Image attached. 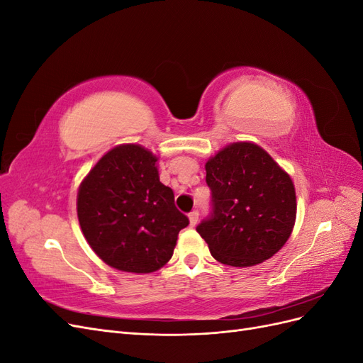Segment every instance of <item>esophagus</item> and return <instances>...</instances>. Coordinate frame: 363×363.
I'll list each match as a JSON object with an SVG mask.
<instances>
[{
    "mask_svg": "<svg viewBox=\"0 0 363 363\" xmlns=\"http://www.w3.org/2000/svg\"><path fill=\"white\" fill-rule=\"evenodd\" d=\"M189 224H191L192 227H195L196 224H199V211H192V212L189 213Z\"/></svg>",
    "mask_w": 363,
    "mask_h": 363,
    "instance_id": "1",
    "label": "esophagus"
}]
</instances>
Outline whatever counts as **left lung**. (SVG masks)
Listing matches in <instances>:
<instances>
[{
  "label": "left lung",
  "mask_w": 363,
  "mask_h": 363,
  "mask_svg": "<svg viewBox=\"0 0 363 363\" xmlns=\"http://www.w3.org/2000/svg\"><path fill=\"white\" fill-rule=\"evenodd\" d=\"M211 216L196 227L211 255L230 267H255L286 244L296 216L294 183L252 142H235L206 162Z\"/></svg>",
  "instance_id": "8db88e82"
}]
</instances>
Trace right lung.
Returning a JSON list of instances; mask_svg holds the SVG:
<instances>
[{
    "instance_id": "1",
    "label": "right lung",
    "mask_w": 363,
    "mask_h": 363,
    "mask_svg": "<svg viewBox=\"0 0 363 363\" xmlns=\"http://www.w3.org/2000/svg\"><path fill=\"white\" fill-rule=\"evenodd\" d=\"M157 157L138 144L107 151L86 175L77 215L87 244L108 267L148 274L171 257L189 219L159 179Z\"/></svg>"
}]
</instances>
